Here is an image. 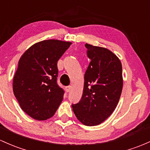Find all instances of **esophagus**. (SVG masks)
Returning <instances> with one entry per match:
<instances>
[{
  "mask_svg": "<svg viewBox=\"0 0 150 150\" xmlns=\"http://www.w3.org/2000/svg\"><path fill=\"white\" fill-rule=\"evenodd\" d=\"M70 90H71V86H67V87H65V90H66L67 93H68V92H70Z\"/></svg>",
  "mask_w": 150,
  "mask_h": 150,
  "instance_id": "esophagus-1",
  "label": "esophagus"
}]
</instances>
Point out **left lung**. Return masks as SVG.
<instances>
[{"label": "left lung", "instance_id": "obj_1", "mask_svg": "<svg viewBox=\"0 0 150 150\" xmlns=\"http://www.w3.org/2000/svg\"><path fill=\"white\" fill-rule=\"evenodd\" d=\"M90 59L85 73L83 93L78 103L72 105L75 116L87 126L101 124L114 112L122 90L120 60L105 47L85 44Z\"/></svg>", "mask_w": 150, "mask_h": 150}]
</instances>
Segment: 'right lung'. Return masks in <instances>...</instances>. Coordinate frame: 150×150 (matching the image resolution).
Here are the masks:
<instances>
[{"mask_svg":"<svg viewBox=\"0 0 150 150\" xmlns=\"http://www.w3.org/2000/svg\"><path fill=\"white\" fill-rule=\"evenodd\" d=\"M71 44L42 40L30 46L20 58L13 90L21 109L36 120L52 117L62 103L64 91L57 84V63Z\"/></svg>","mask_w":150,"mask_h":150,"instance_id":"1","label":"right lung"}]
</instances>
